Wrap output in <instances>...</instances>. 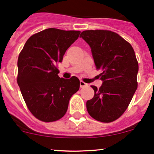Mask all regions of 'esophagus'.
<instances>
[{"label":"esophagus","mask_w":154,"mask_h":154,"mask_svg":"<svg viewBox=\"0 0 154 154\" xmlns=\"http://www.w3.org/2000/svg\"><path fill=\"white\" fill-rule=\"evenodd\" d=\"M79 84H80V88H85V87H87L88 85L87 83H85V82H83L82 80L80 81V82H79Z\"/></svg>","instance_id":"1"}]
</instances>
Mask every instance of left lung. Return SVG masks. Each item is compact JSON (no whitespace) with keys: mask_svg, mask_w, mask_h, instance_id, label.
<instances>
[{"mask_svg":"<svg viewBox=\"0 0 154 154\" xmlns=\"http://www.w3.org/2000/svg\"><path fill=\"white\" fill-rule=\"evenodd\" d=\"M90 45L103 81L94 85V96L86 103L88 114L101 122L115 121L124 114L137 88L138 62L132 45L110 30H85L80 34Z\"/></svg>","mask_w":154,"mask_h":154,"instance_id":"left-lung-1","label":"left lung"}]
</instances>
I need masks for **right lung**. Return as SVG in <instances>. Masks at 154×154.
Wrapping results in <instances>:
<instances>
[{"instance_id": "right-lung-1", "label": "right lung", "mask_w": 154, "mask_h": 154, "mask_svg": "<svg viewBox=\"0 0 154 154\" xmlns=\"http://www.w3.org/2000/svg\"><path fill=\"white\" fill-rule=\"evenodd\" d=\"M79 34L80 31L44 29L32 35L19 55L17 83L28 109L40 121L62 118L72 95L79 91V79L60 78L57 63Z\"/></svg>"}]
</instances>
